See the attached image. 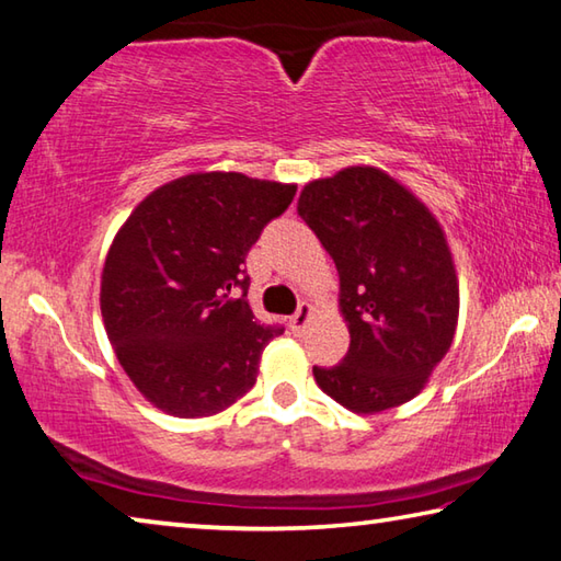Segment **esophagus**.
Listing matches in <instances>:
<instances>
[{"instance_id":"obj_1","label":"esophagus","mask_w":561,"mask_h":561,"mask_svg":"<svg viewBox=\"0 0 561 561\" xmlns=\"http://www.w3.org/2000/svg\"><path fill=\"white\" fill-rule=\"evenodd\" d=\"M310 310H312L310 302H300L298 310H296V316L290 318V328L296 330V332H300L302 328H306L308 325V318H310Z\"/></svg>"}]
</instances>
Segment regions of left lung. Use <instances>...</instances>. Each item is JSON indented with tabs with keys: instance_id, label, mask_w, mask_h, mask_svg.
Instances as JSON below:
<instances>
[{
	"instance_id": "1",
	"label": "left lung",
	"mask_w": 561,
	"mask_h": 561,
	"mask_svg": "<svg viewBox=\"0 0 561 561\" xmlns=\"http://www.w3.org/2000/svg\"><path fill=\"white\" fill-rule=\"evenodd\" d=\"M298 214L337 265L350 328L340 365L312 367L318 387L357 414L414 399L458 325V278L434 214L375 167L306 184Z\"/></svg>"
}]
</instances>
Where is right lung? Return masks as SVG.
Returning <instances> with one entry per match:
<instances>
[{"mask_svg":"<svg viewBox=\"0 0 561 561\" xmlns=\"http://www.w3.org/2000/svg\"><path fill=\"white\" fill-rule=\"evenodd\" d=\"M293 196L296 184L239 172L186 174L137 204L117 231L101 312L117 362L157 409L211 416L255 385L283 328L255 320L243 263Z\"/></svg>","mask_w":561,"mask_h":561,"instance_id":"add662e5","label":"right lung"}]
</instances>
